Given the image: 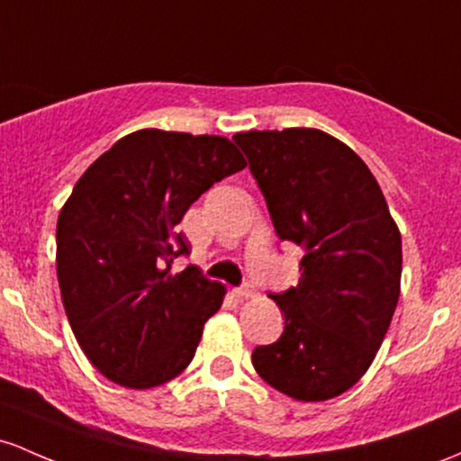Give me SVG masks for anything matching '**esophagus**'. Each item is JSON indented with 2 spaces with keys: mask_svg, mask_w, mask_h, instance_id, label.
Returning <instances> with one entry per match:
<instances>
[{
  "mask_svg": "<svg viewBox=\"0 0 461 461\" xmlns=\"http://www.w3.org/2000/svg\"><path fill=\"white\" fill-rule=\"evenodd\" d=\"M234 293H236V295H240V297H254L256 295V286L251 285V282H245V285L234 288Z\"/></svg>",
  "mask_w": 461,
  "mask_h": 461,
  "instance_id": "34e87169",
  "label": "esophagus"
}]
</instances>
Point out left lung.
<instances>
[{
    "instance_id": "left-lung-1",
    "label": "left lung",
    "mask_w": 461,
    "mask_h": 461,
    "mask_svg": "<svg viewBox=\"0 0 461 461\" xmlns=\"http://www.w3.org/2000/svg\"><path fill=\"white\" fill-rule=\"evenodd\" d=\"M234 141L277 239L304 249L297 286L269 295L285 312V332L258 346L251 363L295 401L335 398L367 372L392 323L401 295V231L370 168L332 135L247 131Z\"/></svg>"
}]
</instances>
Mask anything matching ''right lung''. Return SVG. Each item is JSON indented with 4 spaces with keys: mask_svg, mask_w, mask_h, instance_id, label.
Here are the masks:
<instances>
[{
    "mask_svg": "<svg viewBox=\"0 0 461 461\" xmlns=\"http://www.w3.org/2000/svg\"><path fill=\"white\" fill-rule=\"evenodd\" d=\"M245 157L221 135L141 129L85 170L57 222V276L85 357L131 389L168 383L188 367L205 321L225 295L196 267L176 230L188 207Z\"/></svg>",
    "mask_w": 461,
    "mask_h": 461,
    "instance_id": "add662e5",
    "label": "right lung"
}]
</instances>
